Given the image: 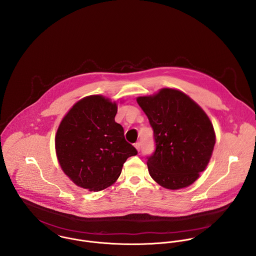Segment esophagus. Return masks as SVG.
<instances>
[{
    "instance_id": "esophagus-1",
    "label": "esophagus",
    "mask_w": 256,
    "mask_h": 256,
    "mask_svg": "<svg viewBox=\"0 0 256 256\" xmlns=\"http://www.w3.org/2000/svg\"><path fill=\"white\" fill-rule=\"evenodd\" d=\"M134 146H135V148H137V150H138V152H140V148H141V144H140L139 142L135 143V144H134Z\"/></svg>"
}]
</instances>
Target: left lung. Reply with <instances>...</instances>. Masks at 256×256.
Wrapping results in <instances>:
<instances>
[{"mask_svg":"<svg viewBox=\"0 0 256 256\" xmlns=\"http://www.w3.org/2000/svg\"><path fill=\"white\" fill-rule=\"evenodd\" d=\"M137 102L154 130L156 150L148 170L160 186L176 190L194 182L211 158L216 136L209 117L194 100L174 88H162Z\"/></svg>","mask_w":256,"mask_h":256,"instance_id":"left-lung-1","label":"left lung"}]
</instances>
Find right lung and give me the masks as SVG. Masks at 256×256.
Here are the masks:
<instances>
[{"label":"right lung","mask_w":256,"mask_h":256,"mask_svg":"<svg viewBox=\"0 0 256 256\" xmlns=\"http://www.w3.org/2000/svg\"><path fill=\"white\" fill-rule=\"evenodd\" d=\"M116 102L102 96L78 100L61 121L55 148L61 168L76 185L90 191L108 188L119 178L123 164L137 150L116 123Z\"/></svg>","instance_id":"right-lung-1"}]
</instances>
